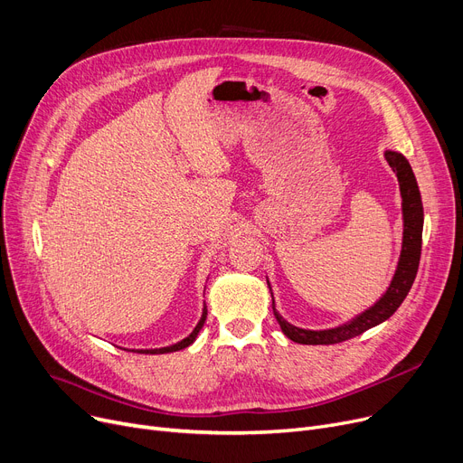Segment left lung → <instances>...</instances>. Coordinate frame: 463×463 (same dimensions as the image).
<instances>
[{"label": "left lung", "mask_w": 463, "mask_h": 463, "mask_svg": "<svg viewBox=\"0 0 463 463\" xmlns=\"http://www.w3.org/2000/svg\"><path fill=\"white\" fill-rule=\"evenodd\" d=\"M384 159L391 165V168L398 176L400 193H402V217H403V236H402V251L396 264L394 276L388 283L383 297L368 309L354 315L344 325H337L332 328L323 330H309L290 325L287 319L281 317V313L276 309L272 285L269 283L270 295H272V309L276 319L281 326V332L293 339L297 344L302 345H332V344H342L345 339H351L354 335H360L381 323H384L391 315L402 306L407 293L411 290L412 281L417 278L419 270V260H420V250H422V225H424V210H422V199L419 184L415 178V173L409 165V161L400 154L392 150H384Z\"/></svg>", "instance_id": "8db88e82"}]
</instances>
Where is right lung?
I'll return each mask as SVG.
<instances>
[{"label": "right lung", "instance_id": "right-lung-1", "mask_svg": "<svg viewBox=\"0 0 463 463\" xmlns=\"http://www.w3.org/2000/svg\"><path fill=\"white\" fill-rule=\"evenodd\" d=\"M204 288H206V287H204ZM206 315H208V309H206V304H204L203 315H201V319H199L197 326H194L193 332H191L187 337H184L182 342L173 344V345H166V347H159V349H133V353H142V354H165V353H175V351H180V349L189 347V345L194 342V339H197L199 332L203 330V326H204V323H206Z\"/></svg>", "mask_w": 463, "mask_h": 463}]
</instances>
